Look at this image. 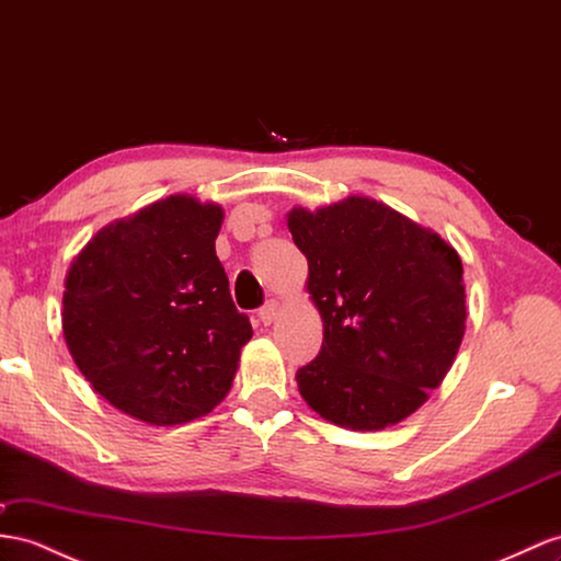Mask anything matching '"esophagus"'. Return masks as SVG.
I'll use <instances>...</instances> for the list:
<instances>
[{
  "label": "esophagus",
  "mask_w": 561,
  "mask_h": 561,
  "mask_svg": "<svg viewBox=\"0 0 561 561\" xmlns=\"http://www.w3.org/2000/svg\"><path fill=\"white\" fill-rule=\"evenodd\" d=\"M277 314H279V304H277V300H267V304L261 310H257V318H261L263 324L275 322Z\"/></svg>",
  "instance_id": "1"
}]
</instances>
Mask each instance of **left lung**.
<instances>
[{"label": "left lung", "mask_w": 561, "mask_h": 561, "mask_svg": "<svg viewBox=\"0 0 561 561\" xmlns=\"http://www.w3.org/2000/svg\"><path fill=\"white\" fill-rule=\"evenodd\" d=\"M289 229L324 322L320 353L296 371L300 396L353 431L405 420L448 375L465 336L457 251L363 196L294 208Z\"/></svg>", "instance_id": "left-lung-1"}]
</instances>
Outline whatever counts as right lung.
I'll use <instances>...</instances> for the list:
<instances>
[{
    "label": "right lung",
    "instance_id": "add662e5",
    "mask_svg": "<svg viewBox=\"0 0 561 561\" xmlns=\"http://www.w3.org/2000/svg\"><path fill=\"white\" fill-rule=\"evenodd\" d=\"M220 225V206L170 196L102 229L68 270V351L130 417L190 422L232 386L253 329L215 255Z\"/></svg>",
    "mask_w": 561,
    "mask_h": 561
}]
</instances>
